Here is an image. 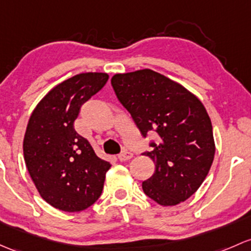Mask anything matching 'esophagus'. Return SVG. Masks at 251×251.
I'll return each instance as SVG.
<instances>
[{
	"instance_id": "obj_1",
	"label": "esophagus",
	"mask_w": 251,
	"mask_h": 251,
	"mask_svg": "<svg viewBox=\"0 0 251 251\" xmlns=\"http://www.w3.org/2000/svg\"><path fill=\"white\" fill-rule=\"evenodd\" d=\"M131 157H132V152H130V151H127V150H125V151H123V152H121V154H119L118 159L120 160V161H127V160H130Z\"/></svg>"
}]
</instances>
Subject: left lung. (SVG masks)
Instances as JSON below:
<instances>
[{
	"instance_id": "8db88e82",
	"label": "left lung",
	"mask_w": 251,
	"mask_h": 251,
	"mask_svg": "<svg viewBox=\"0 0 251 251\" xmlns=\"http://www.w3.org/2000/svg\"><path fill=\"white\" fill-rule=\"evenodd\" d=\"M112 86L141 133L155 131L156 143L144 152L155 172L144 194L161 205H176L199 190L215 154L213 126L204 105L176 81L151 70L118 73Z\"/></svg>"
}]
</instances>
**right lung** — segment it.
I'll return each instance as SVG.
<instances>
[{"mask_svg": "<svg viewBox=\"0 0 251 251\" xmlns=\"http://www.w3.org/2000/svg\"><path fill=\"white\" fill-rule=\"evenodd\" d=\"M107 73H80L52 88L31 114L24 159L46 202L63 212H81L101 196L108 161L95 154L75 130L81 104L107 83Z\"/></svg>", "mask_w": 251, "mask_h": 251, "instance_id": "obj_1", "label": "right lung"}]
</instances>
